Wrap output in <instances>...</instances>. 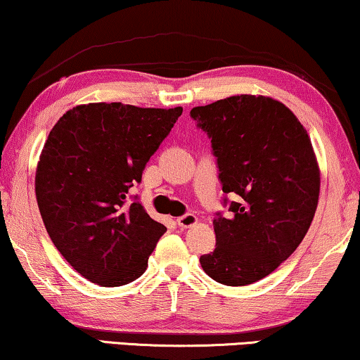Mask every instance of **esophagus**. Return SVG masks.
Returning a JSON list of instances; mask_svg holds the SVG:
<instances>
[{"label": "esophagus", "instance_id": "1", "mask_svg": "<svg viewBox=\"0 0 360 360\" xmlns=\"http://www.w3.org/2000/svg\"><path fill=\"white\" fill-rule=\"evenodd\" d=\"M195 224H197V217L194 214L181 215L178 219V225L181 229H191V226H194Z\"/></svg>", "mask_w": 360, "mask_h": 360}]
</instances>
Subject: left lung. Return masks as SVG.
Instances as JSON below:
<instances>
[{"label":"left lung","mask_w":360,"mask_h":360,"mask_svg":"<svg viewBox=\"0 0 360 360\" xmlns=\"http://www.w3.org/2000/svg\"><path fill=\"white\" fill-rule=\"evenodd\" d=\"M212 141L229 215L215 214L214 252L200 256L212 279L248 285L297 250L315 217L320 168L295 114L266 96L240 94L191 110ZM224 204H229L225 197Z\"/></svg>","instance_id":"8db88e82"}]
</instances>
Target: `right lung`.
Instances as JSON below:
<instances>
[{"mask_svg":"<svg viewBox=\"0 0 360 360\" xmlns=\"http://www.w3.org/2000/svg\"><path fill=\"white\" fill-rule=\"evenodd\" d=\"M181 114L91 103L70 109L50 130L35 197L50 240L88 281L120 287L145 272L166 226L127 197Z\"/></svg>","mask_w":360,"mask_h":360,"instance_id":"right-lung-1","label":"right lung"}]
</instances>
